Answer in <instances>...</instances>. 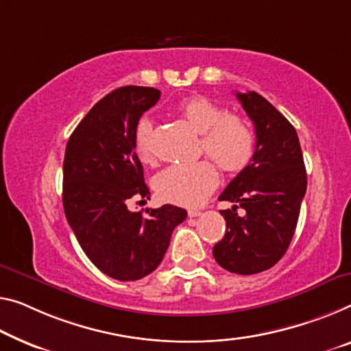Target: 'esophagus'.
I'll return each mask as SVG.
<instances>
[{"mask_svg":"<svg viewBox=\"0 0 351 351\" xmlns=\"http://www.w3.org/2000/svg\"><path fill=\"white\" fill-rule=\"evenodd\" d=\"M188 217L197 218V217H201V212H199V210H188Z\"/></svg>","mask_w":351,"mask_h":351,"instance_id":"34e87169","label":"esophagus"}]
</instances>
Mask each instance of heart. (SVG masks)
<instances>
[{"label": "heart", "mask_w": 351, "mask_h": 351, "mask_svg": "<svg viewBox=\"0 0 351 351\" xmlns=\"http://www.w3.org/2000/svg\"><path fill=\"white\" fill-rule=\"evenodd\" d=\"M179 112L194 132L201 134L204 150L221 171L237 174L254 158L257 138L245 117L226 112L223 106L206 97L183 101ZM152 121L141 117L134 128V149L143 161L152 160ZM218 183V172L208 160L190 165H172L155 180L157 191L165 201L180 206H197Z\"/></svg>", "instance_id": "b5f03b06"}]
</instances>
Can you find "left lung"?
Returning a JSON list of instances; mask_svg holds the SVG:
<instances>
[{"instance_id": "left-lung-1", "label": "left lung", "mask_w": 351, "mask_h": 351, "mask_svg": "<svg viewBox=\"0 0 351 351\" xmlns=\"http://www.w3.org/2000/svg\"><path fill=\"white\" fill-rule=\"evenodd\" d=\"M237 99L254 123L257 145L251 163L219 196L234 206L221 210L226 234L213 246V257L228 271L247 276L276 265L287 251L307 176L292 123L254 90L237 93Z\"/></svg>"}]
</instances>
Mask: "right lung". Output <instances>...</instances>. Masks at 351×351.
<instances>
[{
  "mask_svg": "<svg viewBox=\"0 0 351 351\" xmlns=\"http://www.w3.org/2000/svg\"><path fill=\"white\" fill-rule=\"evenodd\" d=\"M160 90L123 86L90 108L70 134L64 155L62 204L69 226L89 261L117 281H138L163 261L171 234L186 210L171 206L128 210L149 199L134 150V128Z\"/></svg>",
  "mask_w": 351,
  "mask_h": 351,
  "instance_id": "right-lung-1",
  "label": "right lung"
}]
</instances>
